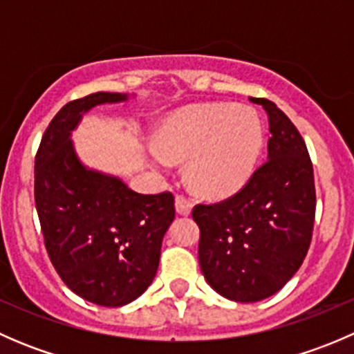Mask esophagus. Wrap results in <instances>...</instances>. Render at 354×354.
I'll list each match as a JSON object with an SVG mask.
<instances>
[{
    "instance_id": "34e87169",
    "label": "esophagus",
    "mask_w": 354,
    "mask_h": 354,
    "mask_svg": "<svg viewBox=\"0 0 354 354\" xmlns=\"http://www.w3.org/2000/svg\"><path fill=\"white\" fill-rule=\"evenodd\" d=\"M174 207H176V212L180 214V216H190L192 214V203L185 197H176V200H174Z\"/></svg>"
}]
</instances>
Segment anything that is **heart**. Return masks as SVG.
I'll list each match as a JSON object with an SVG mask.
<instances>
[{"mask_svg": "<svg viewBox=\"0 0 354 354\" xmlns=\"http://www.w3.org/2000/svg\"><path fill=\"white\" fill-rule=\"evenodd\" d=\"M263 147V123L253 108L236 104L190 106L159 127L147 145L152 166L166 169L188 159L187 180L209 198L236 194L255 173Z\"/></svg>", "mask_w": 354, "mask_h": 354, "instance_id": "b5f03b06", "label": "heart"}]
</instances>
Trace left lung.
Masks as SVG:
<instances>
[{
	"label": "left lung",
	"instance_id": "8db88e82",
	"mask_svg": "<svg viewBox=\"0 0 354 354\" xmlns=\"http://www.w3.org/2000/svg\"><path fill=\"white\" fill-rule=\"evenodd\" d=\"M267 162L234 197L197 205L198 262L214 291L240 303L266 299L299 269L315 219L313 167L301 135L267 99Z\"/></svg>",
	"mask_w": 354,
	"mask_h": 354
}]
</instances>
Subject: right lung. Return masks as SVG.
Here are the masks:
<instances>
[{"mask_svg":"<svg viewBox=\"0 0 354 354\" xmlns=\"http://www.w3.org/2000/svg\"><path fill=\"white\" fill-rule=\"evenodd\" d=\"M135 94L95 92L58 111L35 156V207L46 250L75 295L123 306L154 281L160 245L174 221V198L137 194L116 174L82 162L71 131L91 109Z\"/></svg>","mask_w":354,"mask_h":354,"instance_id":"1","label":"right lung"}]
</instances>
